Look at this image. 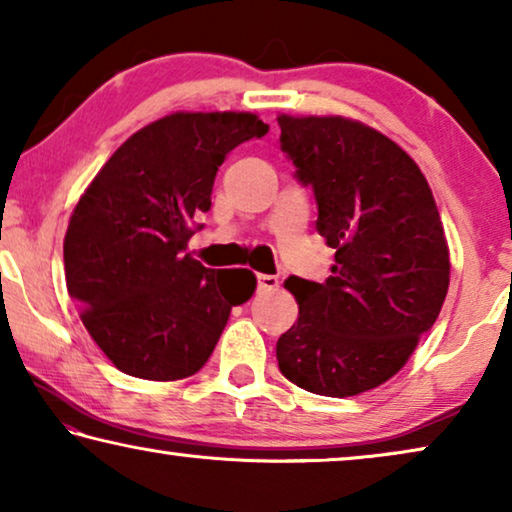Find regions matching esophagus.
<instances>
[{
    "label": "esophagus",
    "instance_id": "34e87169",
    "mask_svg": "<svg viewBox=\"0 0 512 512\" xmlns=\"http://www.w3.org/2000/svg\"><path fill=\"white\" fill-rule=\"evenodd\" d=\"M279 286V279L274 274H258V291H274Z\"/></svg>",
    "mask_w": 512,
    "mask_h": 512
}]
</instances>
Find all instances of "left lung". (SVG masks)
<instances>
[{"instance_id": "1", "label": "left lung", "mask_w": 512, "mask_h": 512, "mask_svg": "<svg viewBox=\"0 0 512 512\" xmlns=\"http://www.w3.org/2000/svg\"><path fill=\"white\" fill-rule=\"evenodd\" d=\"M281 150L311 184L318 235L335 249L323 284L288 277L298 300L277 342L288 381L353 397L392 379L432 328L450 284V251L432 189L395 140L342 115H284Z\"/></svg>"}]
</instances>
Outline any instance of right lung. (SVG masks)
<instances>
[{
	"mask_svg": "<svg viewBox=\"0 0 512 512\" xmlns=\"http://www.w3.org/2000/svg\"><path fill=\"white\" fill-rule=\"evenodd\" d=\"M268 129L254 113L177 110L124 140L78 198L64 235L66 288L120 372L196 374L231 309L254 295L251 270H210L184 249L226 154Z\"/></svg>",
	"mask_w": 512,
	"mask_h": 512,
	"instance_id": "add662e5",
	"label": "right lung"
}]
</instances>
